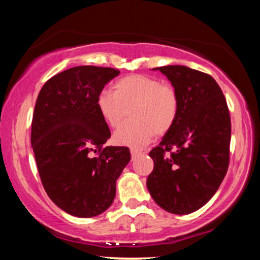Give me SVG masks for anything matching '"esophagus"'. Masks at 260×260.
<instances>
[{
	"mask_svg": "<svg viewBox=\"0 0 260 260\" xmlns=\"http://www.w3.org/2000/svg\"><path fill=\"white\" fill-rule=\"evenodd\" d=\"M131 155H132V159H133V158H135L136 156L140 155V150H138V149L132 148L131 149Z\"/></svg>",
	"mask_w": 260,
	"mask_h": 260,
	"instance_id": "1",
	"label": "esophagus"
}]
</instances>
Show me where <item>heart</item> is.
Listing matches in <instances>:
<instances>
[{
    "label": "heart",
    "instance_id": "1",
    "mask_svg": "<svg viewBox=\"0 0 260 260\" xmlns=\"http://www.w3.org/2000/svg\"><path fill=\"white\" fill-rule=\"evenodd\" d=\"M96 107L111 127L120 125L129 110L132 119L114 132L113 141L119 146L142 148L150 142L153 134H165L173 126L179 98L169 83L143 74H132L114 83L113 91L101 90Z\"/></svg>",
    "mask_w": 260,
    "mask_h": 260
}]
</instances>
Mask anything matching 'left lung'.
Masks as SVG:
<instances>
[{
	"mask_svg": "<svg viewBox=\"0 0 260 260\" xmlns=\"http://www.w3.org/2000/svg\"><path fill=\"white\" fill-rule=\"evenodd\" d=\"M172 83L179 98L177 119L149 156L147 187L161 209L195 212L212 199L230 164L231 117L221 89L209 74L183 65L152 69ZM166 151L171 152L165 157Z\"/></svg>",
	"mask_w": 260,
	"mask_h": 260,
	"instance_id": "8db88e82",
	"label": "left lung"
}]
</instances>
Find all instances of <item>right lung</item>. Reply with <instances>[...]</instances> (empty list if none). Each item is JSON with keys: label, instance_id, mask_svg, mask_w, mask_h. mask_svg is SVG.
Masks as SVG:
<instances>
[{"label": "right lung", "instance_id": "1", "mask_svg": "<svg viewBox=\"0 0 260 260\" xmlns=\"http://www.w3.org/2000/svg\"><path fill=\"white\" fill-rule=\"evenodd\" d=\"M119 73L90 65L65 70L43 85L35 103L30 143L43 188L74 217L108 210L131 160L128 148L103 147L111 133L96 107L100 91Z\"/></svg>", "mask_w": 260, "mask_h": 260}]
</instances>
